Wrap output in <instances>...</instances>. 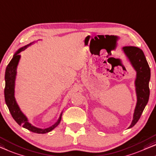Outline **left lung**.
Masks as SVG:
<instances>
[{
    "instance_id": "left-lung-1",
    "label": "left lung",
    "mask_w": 156,
    "mask_h": 156,
    "mask_svg": "<svg viewBox=\"0 0 156 156\" xmlns=\"http://www.w3.org/2000/svg\"><path fill=\"white\" fill-rule=\"evenodd\" d=\"M123 51L130 60L132 66L136 71V79L135 81L137 96V103L135 108L131 128L139 121L142 112L149 99L150 89L149 81L151 78V69L144 52L135 46H125Z\"/></svg>"
}]
</instances>
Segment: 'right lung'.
Returning <instances> with one entry per match:
<instances>
[{"mask_svg": "<svg viewBox=\"0 0 156 156\" xmlns=\"http://www.w3.org/2000/svg\"><path fill=\"white\" fill-rule=\"evenodd\" d=\"M32 44H29L27 46L22 47V48H20L14 55L10 62H9L8 66L6 67L5 69V90H4V95H5V101L6 103V105L8 106L9 110H10V114L13 119L16 121V122L19 125H22L24 128L27 129L31 132L37 133V134H45V133L51 132L53 130L54 128L57 127L60 122L61 120L62 114H60L59 119L56 122L52 125L51 127L46 128V129H39L37 127H34L31 125L30 123L28 122L27 118L26 116L22 113L21 110H20L19 106L17 104L16 101H15L14 94H15V76H16V69L17 67L19 62V60L20 59V53H21L22 51L25 50L29 46Z\"/></svg>", "mask_w": 156, "mask_h": 156, "instance_id": "add662e5", "label": "right lung"}]
</instances>
